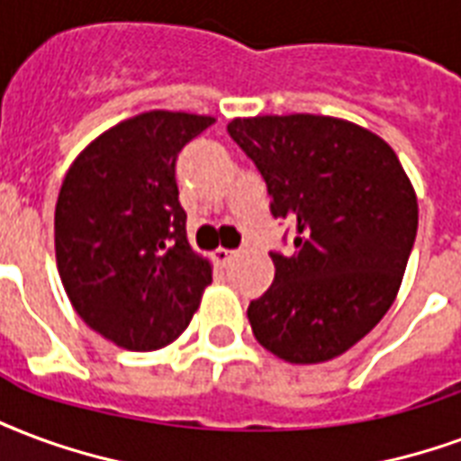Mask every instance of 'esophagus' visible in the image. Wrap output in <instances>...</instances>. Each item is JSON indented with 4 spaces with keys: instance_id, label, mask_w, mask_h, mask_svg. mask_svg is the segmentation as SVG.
<instances>
[{
    "instance_id": "esophagus-1",
    "label": "esophagus",
    "mask_w": 461,
    "mask_h": 461,
    "mask_svg": "<svg viewBox=\"0 0 461 461\" xmlns=\"http://www.w3.org/2000/svg\"><path fill=\"white\" fill-rule=\"evenodd\" d=\"M214 261H217V264H221V266H227L231 261V258L237 257V251H234V249H224V247H220V249H214Z\"/></svg>"
}]
</instances>
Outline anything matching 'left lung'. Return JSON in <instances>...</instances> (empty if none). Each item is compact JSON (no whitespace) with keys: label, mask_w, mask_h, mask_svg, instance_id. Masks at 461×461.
Masks as SVG:
<instances>
[{"label":"left lung","mask_w":461,"mask_h":461,"mask_svg":"<svg viewBox=\"0 0 461 461\" xmlns=\"http://www.w3.org/2000/svg\"><path fill=\"white\" fill-rule=\"evenodd\" d=\"M230 136L264 176L271 214L295 224V251L249 303L261 347L291 364L335 359L393 305L418 231V197L391 146L320 114L231 119Z\"/></svg>","instance_id":"1"}]
</instances>
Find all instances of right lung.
<instances>
[{"label":"right lung","instance_id":"right-lung-1","mask_svg":"<svg viewBox=\"0 0 461 461\" xmlns=\"http://www.w3.org/2000/svg\"><path fill=\"white\" fill-rule=\"evenodd\" d=\"M210 124L166 109L124 119L85 146L60 185L58 274L75 312L122 349L178 339L212 283L187 241L176 183L180 149Z\"/></svg>","mask_w":461,"mask_h":461}]
</instances>
